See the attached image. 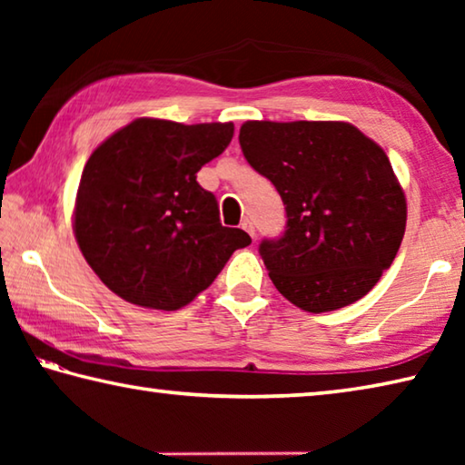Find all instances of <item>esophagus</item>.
Here are the masks:
<instances>
[{"instance_id": "obj_1", "label": "esophagus", "mask_w": 465, "mask_h": 465, "mask_svg": "<svg viewBox=\"0 0 465 465\" xmlns=\"http://www.w3.org/2000/svg\"><path fill=\"white\" fill-rule=\"evenodd\" d=\"M242 230H243V232H248V235H250V238H252V240H254V235H256V230H254V223H252V222H250V219H243V222H242Z\"/></svg>"}]
</instances>
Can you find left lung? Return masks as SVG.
Listing matches in <instances>:
<instances>
[{
    "label": "left lung",
    "instance_id": "1",
    "mask_svg": "<svg viewBox=\"0 0 465 465\" xmlns=\"http://www.w3.org/2000/svg\"><path fill=\"white\" fill-rule=\"evenodd\" d=\"M240 147L285 204V232L258 246L279 293L312 313L367 295L406 230V199L383 149L349 123L318 121H248Z\"/></svg>",
    "mask_w": 465,
    "mask_h": 465
}]
</instances>
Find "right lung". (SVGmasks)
<instances>
[{"label": "right lung", "mask_w": 465, "mask_h": 465, "mask_svg": "<svg viewBox=\"0 0 465 465\" xmlns=\"http://www.w3.org/2000/svg\"><path fill=\"white\" fill-rule=\"evenodd\" d=\"M232 123L137 119L90 155L77 188L75 238L104 285L143 308L174 312L207 289L235 250L196 172L222 155Z\"/></svg>", "instance_id": "right-lung-1"}]
</instances>
